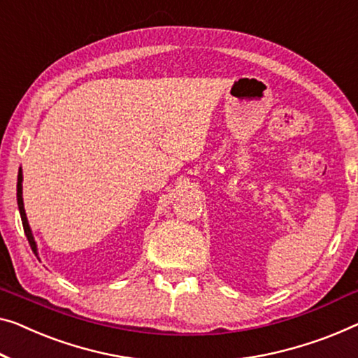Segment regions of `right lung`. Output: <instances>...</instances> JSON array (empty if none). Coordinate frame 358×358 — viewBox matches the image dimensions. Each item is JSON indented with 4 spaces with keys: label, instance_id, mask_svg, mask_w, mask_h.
I'll use <instances>...</instances> for the list:
<instances>
[{
    "label": "right lung",
    "instance_id": "obj_1",
    "mask_svg": "<svg viewBox=\"0 0 358 358\" xmlns=\"http://www.w3.org/2000/svg\"><path fill=\"white\" fill-rule=\"evenodd\" d=\"M17 204H19V210H20V218H22V225H24V231L25 236L29 239V244L31 250H34L36 255V244L34 241V236H31L29 222H27V215H25V209H24V199H22V172L19 170V177H17Z\"/></svg>",
    "mask_w": 358,
    "mask_h": 358
}]
</instances>
